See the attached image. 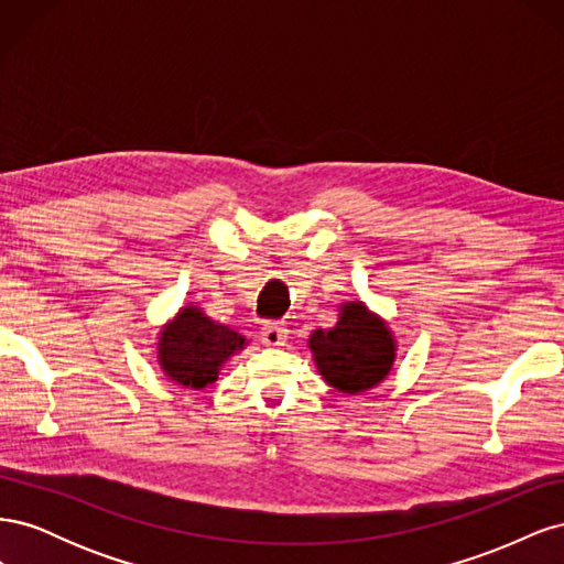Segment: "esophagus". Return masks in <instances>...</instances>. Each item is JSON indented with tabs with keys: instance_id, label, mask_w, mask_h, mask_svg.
<instances>
[{
	"instance_id": "1",
	"label": "esophagus",
	"mask_w": 564,
	"mask_h": 564,
	"mask_svg": "<svg viewBox=\"0 0 564 564\" xmlns=\"http://www.w3.org/2000/svg\"><path fill=\"white\" fill-rule=\"evenodd\" d=\"M261 340H263L265 346H284V340H286V324H284V322H275V319L263 322V327H261Z\"/></svg>"
}]
</instances>
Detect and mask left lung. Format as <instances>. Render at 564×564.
I'll list each match as a JSON object with an SVG mask.
<instances>
[{
    "instance_id": "8db88e82",
    "label": "left lung",
    "mask_w": 564,
    "mask_h": 564,
    "mask_svg": "<svg viewBox=\"0 0 564 564\" xmlns=\"http://www.w3.org/2000/svg\"><path fill=\"white\" fill-rule=\"evenodd\" d=\"M311 348L324 381L350 395L381 383L395 357L383 322L371 317L362 303L344 305L334 329L311 336Z\"/></svg>"
}]
</instances>
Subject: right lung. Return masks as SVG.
<instances>
[{"label": "right lung", "mask_w": 564, "mask_h": 564, "mask_svg": "<svg viewBox=\"0 0 564 564\" xmlns=\"http://www.w3.org/2000/svg\"><path fill=\"white\" fill-rule=\"evenodd\" d=\"M245 346V338L204 317L197 308H183L160 338L162 369L181 386L204 388L218 379V367Z\"/></svg>", "instance_id": "1"}]
</instances>
